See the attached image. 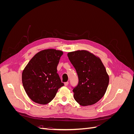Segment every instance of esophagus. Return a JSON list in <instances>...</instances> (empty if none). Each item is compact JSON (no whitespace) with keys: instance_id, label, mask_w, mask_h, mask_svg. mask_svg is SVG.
Listing matches in <instances>:
<instances>
[{"instance_id":"34e87169","label":"esophagus","mask_w":134,"mask_h":134,"mask_svg":"<svg viewBox=\"0 0 134 134\" xmlns=\"http://www.w3.org/2000/svg\"><path fill=\"white\" fill-rule=\"evenodd\" d=\"M68 84H69V82H65V83H64V85H65V86H67Z\"/></svg>"}]
</instances>
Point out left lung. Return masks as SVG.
<instances>
[{"label":"left lung","instance_id":"1","mask_svg":"<svg viewBox=\"0 0 134 134\" xmlns=\"http://www.w3.org/2000/svg\"><path fill=\"white\" fill-rule=\"evenodd\" d=\"M68 56L79 79L78 86L72 91L75 100L83 106L98 102L109 84V75L100 59L84 50L69 52Z\"/></svg>","mask_w":134,"mask_h":134}]
</instances>
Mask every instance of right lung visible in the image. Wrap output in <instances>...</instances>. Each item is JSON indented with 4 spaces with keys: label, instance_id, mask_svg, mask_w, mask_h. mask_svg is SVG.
<instances>
[{
    "label": "right lung",
    "instance_id": "right-lung-1",
    "mask_svg": "<svg viewBox=\"0 0 134 134\" xmlns=\"http://www.w3.org/2000/svg\"><path fill=\"white\" fill-rule=\"evenodd\" d=\"M63 51L48 48L39 51L24 69L22 80L24 89L34 102L46 104L53 99L64 86L57 73Z\"/></svg>",
    "mask_w": 134,
    "mask_h": 134
}]
</instances>
